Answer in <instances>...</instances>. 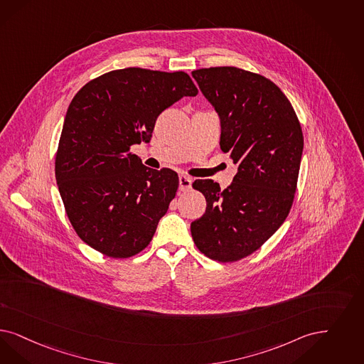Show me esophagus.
I'll list each match as a JSON object with an SVG mask.
<instances>
[{
  "instance_id": "esophagus-1",
  "label": "esophagus",
  "mask_w": 364,
  "mask_h": 364,
  "mask_svg": "<svg viewBox=\"0 0 364 364\" xmlns=\"http://www.w3.org/2000/svg\"><path fill=\"white\" fill-rule=\"evenodd\" d=\"M178 184H180V191L187 192V191L191 189L192 180H191V177H188V176H180L178 177Z\"/></svg>"
}]
</instances>
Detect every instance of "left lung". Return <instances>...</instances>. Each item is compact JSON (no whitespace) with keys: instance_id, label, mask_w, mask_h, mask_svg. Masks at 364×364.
<instances>
[{"instance_id":"obj_1","label":"left lung","mask_w":364,"mask_h":364,"mask_svg":"<svg viewBox=\"0 0 364 364\" xmlns=\"http://www.w3.org/2000/svg\"><path fill=\"white\" fill-rule=\"evenodd\" d=\"M220 117V149L238 173L220 189L213 180L192 187L207 200L191 223L196 247L210 259L230 264L258 250L285 222L297 189L304 137L291 103L270 79L237 67L192 71Z\"/></svg>"}]
</instances>
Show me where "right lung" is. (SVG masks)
I'll use <instances>...</instances> for the list:
<instances>
[{
  "label": "right lung",
  "mask_w": 364,
  "mask_h": 364,
  "mask_svg": "<svg viewBox=\"0 0 364 364\" xmlns=\"http://www.w3.org/2000/svg\"><path fill=\"white\" fill-rule=\"evenodd\" d=\"M198 88L187 73L129 67L90 80L64 119L55 176L77 237L109 258L144 250L178 188V176L142 165L130 148L157 117Z\"/></svg>",
  "instance_id": "right-lung-1"
}]
</instances>
